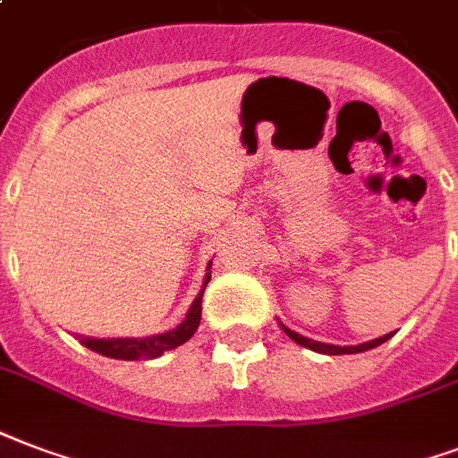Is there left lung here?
Segmentation results:
<instances>
[{
  "label": "left lung",
  "instance_id": "left-lung-1",
  "mask_svg": "<svg viewBox=\"0 0 458 458\" xmlns=\"http://www.w3.org/2000/svg\"><path fill=\"white\" fill-rule=\"evenodd\" d=\"M280 328L287 335H290L294 343L299 345L309 347V350H314V352H321V355H355V352H364V350H372V347L381 345V343H386L394 333H386V335H381V338H374L369 343H360V345H331V343H318V340H311V338H304L301 333H294L292 328H287L284 323L280 321Z\"/></svg>",
  "mask_w": 458,
  "mask_h": 458
}]
</instances>
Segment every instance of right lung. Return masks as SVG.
<instances>
[{
	"label": "right lung",
	"mask_w": 458,
	"mask_h": 458,
	"mask_svg": "<svg viewBox=\"0 0 458 458\" xmlns=\"http://www.w3.org/2000/svg\"><path fill=\"white\" fill-rule=\"evenodd\" d=\"M209 267H212V260H209L198 297L192 299L188 314L176 328L157 333V335H147V338H84V335H79L81 345H86L89 350H94L103 357H113V360H154V357L164 355L166 350L183 345L185 340H191L192 333L198 331V326H200L202 294H205V287H208L209 277H212Z\"/></svg>",
	"instance_id": "1"
}]
</instances>
